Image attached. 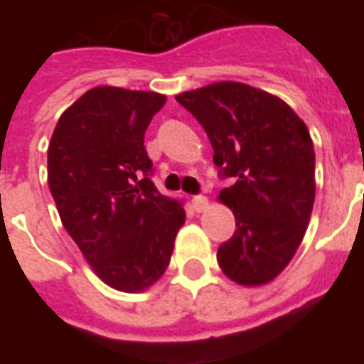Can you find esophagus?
Masks as SVG:
<instances>
[{
    "label": "esophagus",
    "mask_w": 364,
    "mask_h": 364,
    "mask_svg": "<svg viewBox=\"0 0 364 364\" xmlns=\"http://www.w3.org/2000/svg\"><path fill=\"white\" fill-rule=\"evenodd\" d=\"M208 206H210V203H208V198L206 197L193 198V208H195L197 213H205V210H208Z\"/></svg>",
    "instance_id": "esophagus-1"
}]
</instances>
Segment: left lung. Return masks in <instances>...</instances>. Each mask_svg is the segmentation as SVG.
<instances>
[{
  "label": "left lung",
  "instance_id": "1",
  "mask_svg": "<svg viewBox=\"0 0 364 364\" xmlns=\"http://www.w3.org/2000/svg\"><path fill=\"white\" fill-rule=\"evenodd\" d=\"M203 124L214 164L234 177L218 200L236 216V234L218 250L230 281L261 287L294 257L316 197V156L304 120L269 91L216 82L175 97Z\"/></svg>",
  "mask_w": 364,
  "mask_h": 364
}]
</instances>
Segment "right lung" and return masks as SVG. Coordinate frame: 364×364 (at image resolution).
<instances>
[{"label": "right lung", "instance_id": "right-lung-1", "mask_svg": "<svg viewBox=\"0 0 364 364\" xmlns=\"http://www.w3.org/2000/svg\"><path fill=\"white\" fill-rule=\"evenodd\" d=\"M166 95L99 85L70 105L48 144V187L60 220L93 273L120 292H144L166 273L181 200L150 181L144 132Z\"/></svg>", "mask_w": 364, "mask_h": 364}]
</instances>
